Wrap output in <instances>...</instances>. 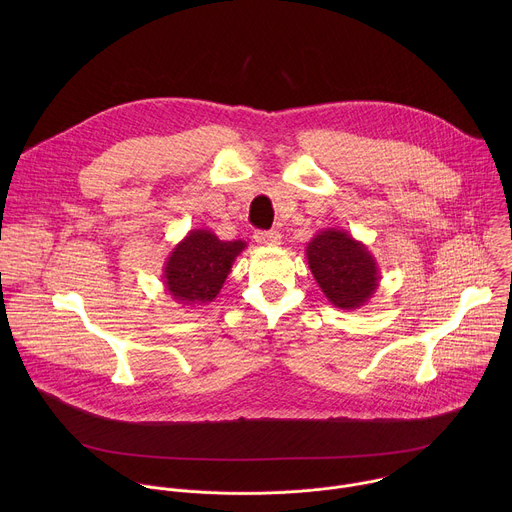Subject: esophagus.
I'll return each instance as SVG.
<instances>
[{
	"label": "esophagus",
	"mask_w": 512,
	"mask_h": 512,
	"mask_svg": "<svg viewBox=\"0 0 512 512\" xmlns=\"http://www.w3.org/2000/svg\"><path fill=\"white\" fill-rule=\"evenodd\" d=\"M255 241L259 245H269V247H275L281 243V235L277 231H257L255 233Z\"/></svg>",
	"instance_id": "obj_1"
}]
</instances>
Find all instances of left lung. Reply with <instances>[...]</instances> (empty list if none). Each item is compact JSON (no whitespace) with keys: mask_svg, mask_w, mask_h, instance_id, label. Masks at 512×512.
<instances>
[{"mask_svg":"<svg viewBox=\"0 0 512 512\" xmlns=\"http://www.w3.org/2000/svg\"><path fill=\"white\" fill-rule=\"evenodd\" d=\"M310 271L334 308L358 310L379 289V267L369 247L340 229L320 231L306 247Z\"/></svg>","mask_w":512,"mask_h":512,"instance_id":"obj_1","label":"left lung"}]
</instances>
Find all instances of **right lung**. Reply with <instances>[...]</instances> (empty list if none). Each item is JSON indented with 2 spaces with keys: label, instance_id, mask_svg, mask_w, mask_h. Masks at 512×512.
I'll return each instance as SVG.
<instances>
[{
  "label": "right lung",
  "instance_id": "obj_1",
  "mask_svg": "<svg viewBox=\"0 0 512 512\" xmlns=\"http://www.w3.org/2000/svg\"><path fill=\"white\" fill-rule=\"evenodd\" d=\"M245 241H221L208 229L190 231L164 263V285L176 304L204 306L221 291Z\"/></svg>",
  "mask_w": 512,
  "mask_h": 512
}]
</instances>
